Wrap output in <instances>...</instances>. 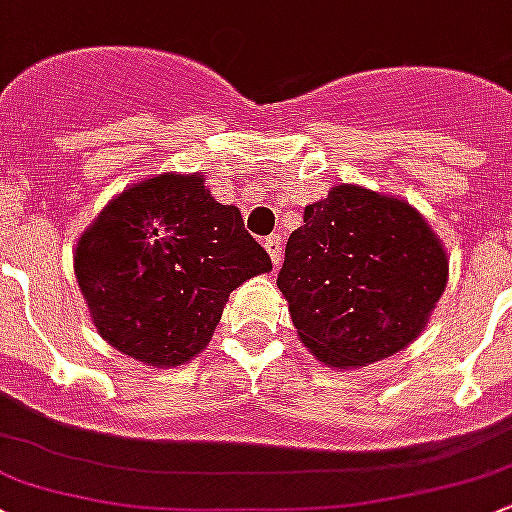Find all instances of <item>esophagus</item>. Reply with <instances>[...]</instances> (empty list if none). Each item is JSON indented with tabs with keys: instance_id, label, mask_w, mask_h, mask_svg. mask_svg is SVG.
<instances>
[{
	"instance_id": "esophagus-1",
	"label": "esophagus",
	"mask_w": 512,
	"mask_h": 512,
	"mask_svg": "<svg viewBox=\"0 0 512 512\" xmlns=\"http://www.w3.org/2000/svg\"><path fill=\"white\" fill-rule=\"evenodd\" d=\"M265 250L270 252L272 262L274 265H279V260H282V235H270V238H265Z\"/></svg>"
}]
</instances>
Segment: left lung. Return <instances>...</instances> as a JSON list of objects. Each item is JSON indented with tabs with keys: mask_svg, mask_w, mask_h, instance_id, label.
<instances>
[{
	"mask_svg": "<svg viewBox=\"0 0 512 512\" xmlns=\"http://www.w3.org/2000/svg\"><path fill=\"white\" fill-rule=\"evenodd\" d=\"M449 260L407 201L341 184L304 208L277 287L306 348L358 368L410 346L444 294Z\"/></svg>",
	"mask_w": 512,
	"mask_h": 512,
	"instance_id": "1",
	"label": "left lung"
}]
</instances>
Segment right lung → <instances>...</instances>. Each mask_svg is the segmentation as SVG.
Here are the masks:
<instances>
[{"instance_id": "right-lung-1", "label": "right lung", "mask_w": 512, "mask_h": 512, "mask_svg": "<svg viewBox=\"0 0 512 512\" xmlns=\"http://www.w3.org/2000/svg\"><path fill=\"white\" fill-rule=\"evenodd\" d=\"M75 279L110 346L176 368L211 341L230 292L272 260L201 174H159L117 193L75 245Z\"/></svg>"}]
</instances>
